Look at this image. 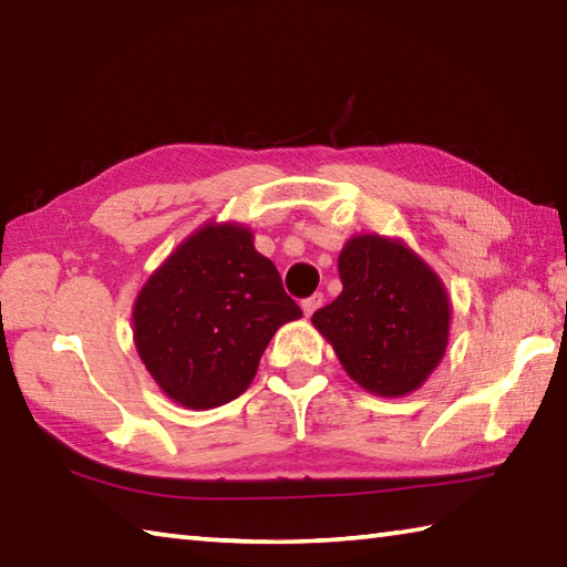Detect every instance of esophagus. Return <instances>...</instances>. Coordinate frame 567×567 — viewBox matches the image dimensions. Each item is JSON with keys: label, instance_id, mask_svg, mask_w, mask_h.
Wrapping results in <instances>:
<instances>
[{"label": "esophagus", "instance_id": "esophagus-1", "mask_svg": "<svg viewBox=\"0 0 567 567\" xmlns=\"http://www.w3.org/2000/svg\"><path fill=\"white\" fill-rule=\"evenodd\" d=\"M322 302H324V295L322 292H315L312 297H307V300H302L305 317H312L319 310V307H322Z\"/></svg>", "mask_w": 567, "mask_h": 567}]
</instances>
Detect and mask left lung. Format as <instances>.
Segmentation results:
<instances>
[{
	"label": "left lung",
	"mask_w": 567,
	"mask_h": 567,
	"mask_svg": "<svg viewBox=\"0 0 567 567\" xmlns=\"http://www.w3.org/2000/svg\"><path fill=\"white\" fill-rule=\"evenodd\" d=\"M339 292L312 315L352 382L406 396L446 354L451 297L439 272L401 238L357 233L337 257Z\"/></svg>",
	"instance_id": "8db88e82"
}]
</instances>
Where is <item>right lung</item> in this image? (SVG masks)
Segmentation results:
<instances>
[{
    "mask_svg": "<svg viewBox=\"0 0 567 567\" xmlns=\"http://www.w3.org/2000/svg\"><path fill=\"white\" fill-rule=\"evenodd\" d=\"M252 240L243 223H203L148 275L133 302L141 362L185 409L238 399L277 329L302 317Z\"/></svg>",
    "mask_w": 567,
    "mask_h": 567,
    "instance_id": "add662e5",
    "label": "right lung"
}]
</instances>
